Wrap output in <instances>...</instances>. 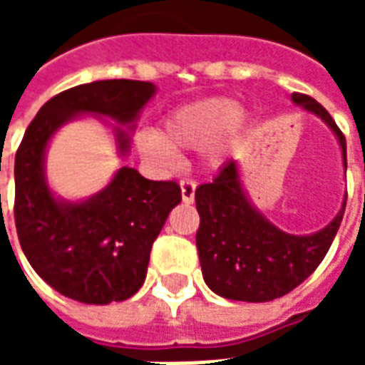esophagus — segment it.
Segmentation results:
<instances>
[{
  "instance_id": "34e87169",
  "label": "esophagus",
  "mask_w": 365,
  "mask_h": 365,
  "mask_svg": "<svg viewBox=\"0 0 365 365\" xmlns=\"http://www.w3.org/2000/svg\"><path fill=\"white\" fill-rule=\"evenodd\" d=\"M180 187H182V199L185 203H193V197H195V187H197V183L193 182V180H182L180 182Z\"/></svg>"
}]
</instances>
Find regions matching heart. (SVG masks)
Wrapping results in <instances>:
<instances>
[{
  "label": "heart",
  "instance_id": "b5f03b06",
  "mask_svg": "<svg viewBox=\"0 0 365 365\" xmlns=\"http://www.w3.org/2000/svg\"><path fill=\"white\" fill-rule=\"evenodd\" d=\"M246 125V113L229 97H209L183 105L164 119V128L148 127L136 133V146L144 158L160 168H174L178 148L203 146L209 166H219L237 146Z\"/></svg>",
  "mask_w": 365,
  "mask_h": 365
}]
</instances>
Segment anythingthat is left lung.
I'll list each match as a JSON object with an SVG mask.
<instances>
[{"label":"left lung","mask_w":365,"mask_h":365,"mask_svg":"<svg viewBox=\"0 0 365 365\" xmlns=\"http://www.w3.org/2000/svg\"><path fill=\"white\" fill-rule=\"evenodd\" d=\"M291 99L334 130L346 166V138L329 111L305 93H291ZM195 205L203 279L217 295L248 303L274 301L305 282L329 252L346 209L344 203L334 221L314 235H287L248 201L235 160L219 170L213 182L199 185Z\"/></svg>","instance_id":"8db88e82"}]
</instances>
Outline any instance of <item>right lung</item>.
Segmentation results:
<instances>
[{
  "label": "right lung",
  "instance_id": "right-lung-1",
  "mask_svg": "<svg viewBox=\"0 0 365 365\" xmlns=\"http://www.w3.org/2000/svg\"><path fill=\"white\" fill-rule=\"evenodd\" d=\"M154 90L138 80L70 88L41 107L17 148L13 211L19 245L36 274L64 297L90 305L133 297L146 277L152 242L182 201V190L175 182H152L125 166L88 201L62 203L44 180L46 144L80 113L133 125ZM115 133L119 150L127 152V135Z\"/></svg>",
  "mask_w": 365,
  "mask_h": 365
}]
</instances>
